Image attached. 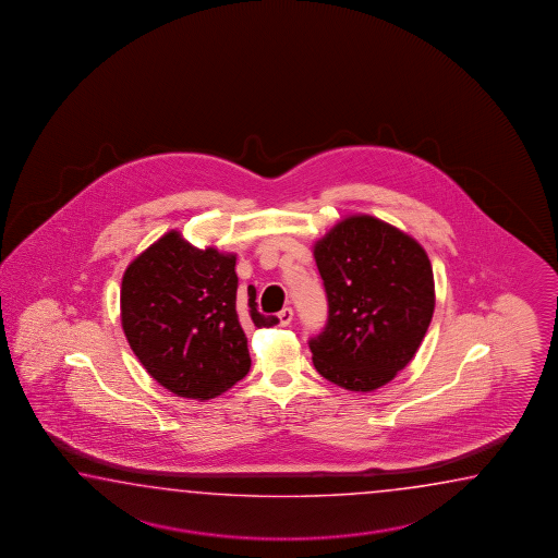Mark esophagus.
I'll use <instances>...</instances> for the list:
<instances>
[{
	"instance_id": "34e87169",
	"label": "esophagus",
	"mask_w": 558,
	"mask_h": 558,
	"mask_svg": "<svg viewBox=\"0 0 558 558\" xmlns=\"http://www.w3.org/2000/svg\"><path fill=\"white\" fill-rule=\"evenodd\" d=\"M277 319H279V325H281V327H289V325H291V320H293V308L284 307L283 311H279Z\"/></svg>"
}]
</instances>
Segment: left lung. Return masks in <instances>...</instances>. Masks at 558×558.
Masks as SVG:
<instances>
[{"mask_svg": "<svg viewBox=\"0 0 558 558\" xmlns=\"http://www.w3.org/2000/svg\"><path fill=\"white\" fill-rule=\"evenodd\" d=\"M329 301L325 331L308 341L320 377L347 391L391 383L423 343L435 277L423 245L373 215H349L315 241Z\"/></svg>", "mask_w": 558, "mask_h": 558, "instance_id": "8db88e82", "label": "left lung"}]
</instances>
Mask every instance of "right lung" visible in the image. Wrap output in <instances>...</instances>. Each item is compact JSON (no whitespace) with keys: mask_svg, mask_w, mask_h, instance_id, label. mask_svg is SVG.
I'll use <instances>...</instances> for the list:
<instances>
[{"mask_svg":"<svg viewBox=\"0 0 558 558\" xmlns=\"http://www.w3.org/2000/svg\"><path fill=\"white\" fill-rule=\"evenodd\" d=\"M235 253L199 250L167 231L128 265L121 279V327L131 351L167 391L207 401L250 373L243 327H274L255 287L238 293Z\"/></svg>","mask_w":558,"mask_h":558,"instance_id":"right-lung-1","label":"right lung"}]
</instances>
